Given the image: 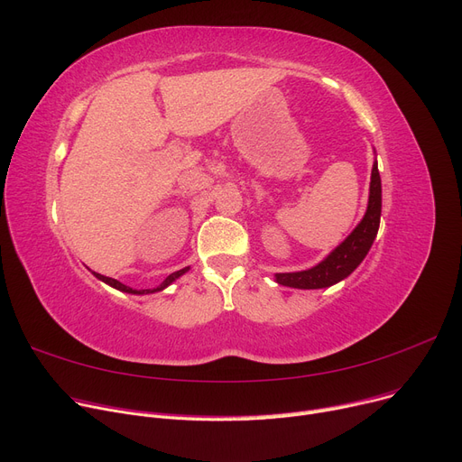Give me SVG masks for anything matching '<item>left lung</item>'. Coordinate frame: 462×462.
<instances>
[{
	"instance_id": "8db88e82",
	"label": "left lung",
	"mask_w": 462,
	"mask_h": 462,
	"mask_svg": "<svg viewBox=\"0 0 462 462\" xmlns=\"http://www.w3.org/2000/svg\"><path fill=\"white\" fill-rule=\"evenodd\" d=\"M380 214H382V179L377 165L372 167V180H370V199L366 216L362 217L358 227L346 236V241L339 245L333 253L312 270L297 272V273H277L275 279L279 285L295 287V289H321L341 282L348 273H353L356 265L365 260L368 250L377 235L380 227Z\"/></svg>"
}]
</instances>
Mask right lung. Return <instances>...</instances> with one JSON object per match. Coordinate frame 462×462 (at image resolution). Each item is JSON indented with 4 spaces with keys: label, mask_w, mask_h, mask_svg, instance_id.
I'll list each match as a JSON object with an SVG mask.
<instances>
[{
    "label": "right lung",
    "mask_w": 462,
    "mask_h": 462,
    "mask_svg": "<svg viewBox=\"0 0 462 462\" xmlns=\"http://www.w3.org/2000/svg\"><path fill=\"white\" fill-rule=\"evenodd\" d=\"M187 270H189V268H183V270H179V272H175V273H171V275H167L156 289H144V291H134V289H131V287H127V285H123L121 282H117V279H111V277H106V275H100V273H94V275H96L97 279H102L104 283H107V285H111V287H116V289H119V291H125V292H138V295H143V292H153V291L165 289L167 285L173 283L179 275H183Z\"/></svg>",
    "instance_id": "obj_1"
}]
</instances>
